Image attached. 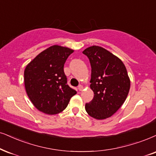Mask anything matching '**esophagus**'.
Listing matches in <instances>:
<instances>
[{
    "instance_id": "esophagus-1",
    "label": "esophagus",
    "mask_w": 156,
    "mask_h": 156,
    "mask_svg": "<svg viewBox=\"0 0 156 156\" xmlns=\"http://www.w3.org/2000/svg\"><path fill=\"white\" fill-rule=\"evenodd\" d=\"M78 89L80 90V91H81V90H83V86H82V85H79V86H78Z\"/></svg>"
}]
</instances>
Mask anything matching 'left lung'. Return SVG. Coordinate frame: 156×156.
<instances>
[{
    "mask_svg": "<svg viewBox=\"0 0 156 156\" xmlns=\"http://www.w3.org/2000/svg\"><path fill=\"white\" fill-rule=\"evenodd\" d=\"M91 66L90 87L94 96L85 109L90 117L104 119L112 117L125 101L130 80L122 61L106 49L91 46L83 52Z\"/></svg>",
    "mask_w": 156,
    "mask_h": 156,
    "instance_id": "8db88e82",
    "label": "left lung"
}]
</instances>
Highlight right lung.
<instances>
[{"label": "right lung", "instance_id": "1", "mask_svg": "<svg viewBox=\"0 0 156 156\" xmlns=\"http://www.w3.org/2000/svg\"><path fill=\"white\" fill-rule=\"evenodd\" d=\"M74 50L53 45L26 67L24 85L31 103L43 113L56 114L66 109L76 90L67 84L64 64Z\"/></svg>", "mask_w": 156, "mask_h": 156}]
</instances>
